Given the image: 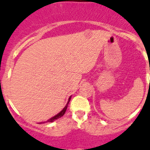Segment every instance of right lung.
Segmentation results:
<instances>
[{
  "label": "right lung",
  "mask_w": 150,
  "mask_h": 150,
  "mask_svg": "<svg viewBox=\"0 0 150 150\" xmlns=\"http://www.w3.org/2000/svg\"><path fill=\"white\" fill-rule=\"evenodd\" d=\"M71 96L70 97V98H69V99H68V102H67V104H66L65 107H64V109L62 110L60 112H59V113H58V114L55 115V116H53V117H52V118H51V119H50V120H49L48 121H46V122H52L55 121V120H58V119H59V118H61V117H62V116H64V113H65L66 110H67V105H68L69 102H70V100H71ZM44 122H43V123H44Z\"/></svg>",
  "instance_id": "1"
}]
</instances>
